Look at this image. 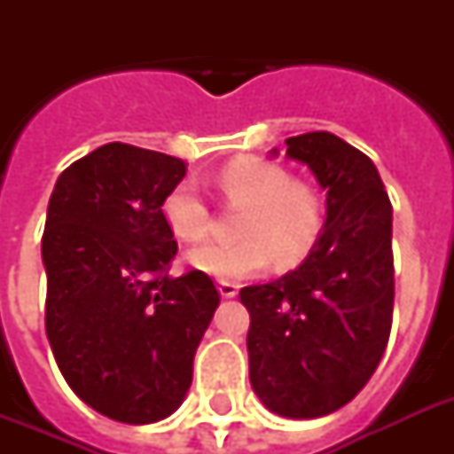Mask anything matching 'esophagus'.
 Listing matches in <instances>:
<instances>
[{
	"label": "esophagus",
	"mask_w": 454,
	"mask_h": 454,
	"mask_svg": "<svg viewBox=\"0 0 454 454\" xmlns=\"http://www.w3.org/2000/svg\"><path fill=\"white\" fill-rule=\"evenodd\" d=\"M219 292H221V297H235L238 294V285L231 283V280H219Z\"/></svg>",
	"instance_id": "esophagus-1"
}]
</instances>
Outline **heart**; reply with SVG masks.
I'll list each match as a JSON object with an SVG mask.
<instances>
[{
  "mask_svg": "<svg viewBox=\"0 0 454 454\" xmlns=\"http://www.w3.org/2000/svg\"><path fill=\"white\" fill-rule=\"evenodd\" d=\"M219 191L228 205L245 207L238 242H209L188 254L192 269L219 280H245L270 263L294 266L309 254L323 228V202L313 188L292 181L280 164L242 157L219 171ZM164 223L184 242L205 240L212 207L191 181L171 188L162 202Z\"/></svg>",
  "mask_w": 454,
  "mask_h": 454,
  "instance_id": "1",
  "label": "heart"
}]
</instances>
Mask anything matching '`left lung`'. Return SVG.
I'll list each match as a JSON object with an SVG mask.
<instances>
[{
    "mask_svg": "<svg viewBox=\"0 0 454 454\" xmlns=\"http://www.w3.org/2000/svg\"><path fill=\"white\" fill-rule=\"evenodd\" d=\"M285 144L287 157L327 191V212L299 269L240 290L249 310V381L270 412L316 419L353 401L387 348L394 209L380 171L358 148L330 131Z\"/></svg>",
    "mask_w": 454,
    "mask_h": 454,
    "instance_id": "left-lung-1",
    "label": "left lung"
}]
</instances>
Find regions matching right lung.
Wrapping results in <instances>:
<instances>
[{"instance_id": "right-lung-1", "label": "right lung", "mask_w": 454, "mask_h": 454, "mask_svg": "<svg viewBox=\"0 0 454 454\" xmlns=\"http://www.w3.org/2000/svg\"><path fill=\"white\" fill-rule=\"evenodd\" d=\"M184 176L178 157L106 144L49 200L46 337L67 387L115 422H160L184 403L219 306L209 276H169L176 240L162 202Z\"/></svg>"}]
</instances>
